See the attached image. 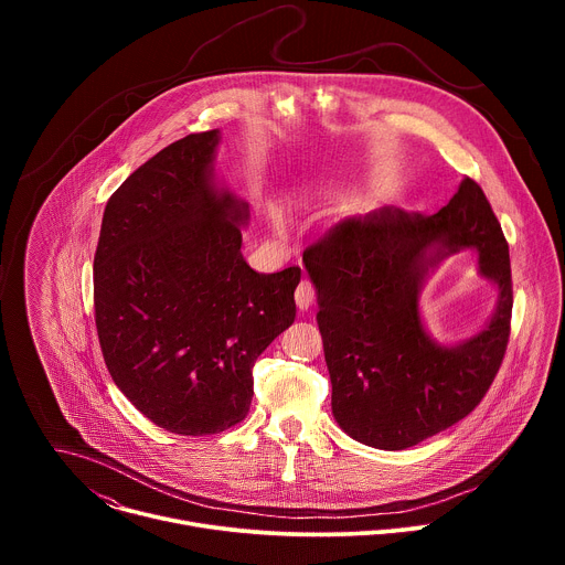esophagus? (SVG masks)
<instances>
[{"instance_id": "34e87169", "label": "esophagus", "mask_w": 565, "mask_h": 565, "mask_svg": "<svg viewBox=\"0 0 565 565\" xmlns=\"http://www.w3.org/2000/svg\"><path fill=\"white\" fill-rule=\"evenodd\" d=\"M312 299H315V288L308 279H301L297 290H295V301H297V308L303 312L312 306Z\"/></svg>"}]
</instances>
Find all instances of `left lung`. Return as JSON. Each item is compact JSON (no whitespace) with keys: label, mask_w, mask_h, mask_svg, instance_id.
<instances>
[{"label":"left lung","mask_w":565,"mask_h":565,"mask_svg":"<svg viewBox=\"0 0 565 565\" xmlns=\"http://www.w3.org/2000/svg\"><path fill=\"white\" fill-rule=\"evenodd\" d=\"M473 247L500 288L491 324L456 348L424 331L417 295L429 267ZM333 384V416L358 443L407 449L469 416L510 342V248L488 196L469 177L436 214L382 207L351 216L303 250Z\"/></svg>","instance_id":"left-lung-1"}]
</instances>
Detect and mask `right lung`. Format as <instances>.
I'll return each instance as SVG.
<instances>
[{
  "label": "right lung",
  "instance_id": "add662e5",
  "mask_svg": "<svg viewBox=\"0 0 565 565\" xmlns=\"http://www.w3.org/2000/svg\"><path fill=\"white\" fill-rule=\"evenodd\" d=\"M218 129L160 149L107 201L96 329L116 386L153 425L221 434L248 416L253 366L297 315L301 268L241 255L248 205L214 185Z\"/></svg>",
  "mask_w": 565,
  "mask_h": 565
}]
</instances>
